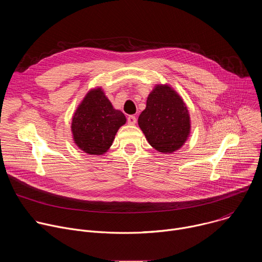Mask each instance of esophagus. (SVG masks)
<instances>
[{"mask_svg": "<svg viewBox=\"0 0 262 262\" xmlns=\"http://www.w3.org/2000/svg\"><path fill=\"white\" fill-rule=\"evenodd\" d=\"M127 122H128V124H130V125H135L136 122H137L136 116H134V115L128 116V117H127Z\"/></svg>", "mask_w": 262, "mask_h": 262, "instance_id": "obj_1", "label": "esophagus"}]
</instances>
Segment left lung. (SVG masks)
Listing matches in <instances>:
<instances>
[{
    "instance_id": "8db88e82",
    "label": "left lung",
    "mask_w": 262,
    "mask_h": 262,
    "mask_svg": "<svg viewBox=\"0 0 262 262\" xmlns=\"http://www.w3.org/2000/svg\"><path fill=\"white\" fill-rule=\"evenodd\" d=\"M138 124L148 143L159 152L166 154L178 150L191 132L188 107L168 85H157L148 95Z\"/></svg>"
}]
</instances>
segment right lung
<instances>
[{
    "label": "right lung",
    "instance_id": "add662e5",
    "mask_svg": "<svg viewBox=\"0 0 262 262\" xmlns=\"http://www.w3.org/2000/svg\"><path fill=\"white\" fill-rule=\"evenodd\" d=\"M126 118L115 110L101 88L90 90L74 112L71 123L73 141L88 155L106 152Z\"/></svg>",
    "mask_w": 262,
    "mask_h": 262
}]
</instances>
